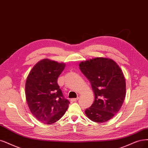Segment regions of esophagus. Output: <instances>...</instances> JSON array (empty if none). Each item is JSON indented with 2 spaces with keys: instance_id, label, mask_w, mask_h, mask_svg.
Returning <instances> with one entry per match:
<instances>
[{
  "instance_id": "1",
  "label": "esophagus",
  "mask_w": 148,
  "mask_h": 148,
  "mask_svg": "<svg viewBox=\"0 0 148 148\" xmlns=\"http://www.w3.org/2000/svg\"><path fill=\"white\" fill-rule=\"evenodd\" d=\"M78 99H79V97H77V98H73V99H71V101L72 102H75V101H77Z\"/></svg>"
}]
</instances>
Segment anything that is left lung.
Segmentation results:
<instances>
[{
    "mask_svg": "<svg viewBox=\"0 0 148 148\" xmlns=\"http://www.w3.org/2000/svg\"><path fill=\"white\" fill-rule=\"evenodd\" d=\"M79 66L90 81L95 98L85 113L92 121L102 123L108 121L121 109L126 95L122 70L114 60L106 57L86 60Z\"/></svg>",
    "mask_w": 148,
    "mask_h": 148,
    "instance_id": "obj_1",
    "label": "left lung"
}]
</instances>
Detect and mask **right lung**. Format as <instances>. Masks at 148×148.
<instances>
[{
    "mask_svg": "<svg viewBox=\"0 0 148 148\" xmlns=\"http://www.w3.org/2000/svg\"><path fill=\"white\" fill-rule=\"evenodd\" d=\"M64 63L45 58L32 68L27 76L25 93L30 111L39 121L51 124L66 112L69 102L65 99L57 79L65 68Z\"/></svg>",
    "mask_w": 148,
    "mask_h": 148,
    "instance_id": "obj_1",
    "label": "right lung"
}]
</instances>
